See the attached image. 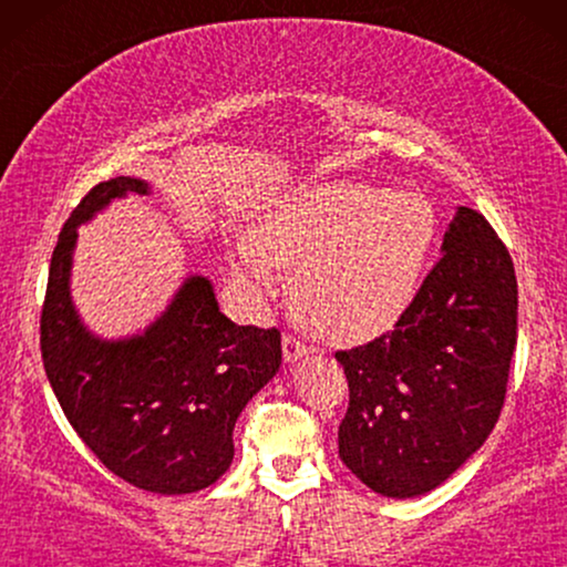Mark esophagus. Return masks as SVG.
<instances>
[{
	"mask_svg": "<svg viewBox=\"0 0 567 567\" xmlns=\"http://www.w3.org/2000/svg\"><path fill=\"white\" fill-rule=\"evenodd\" d=\"M305 355H309V348L301 343L299 338L284 336V361L286 363H297L299 359H305Z\"/></svg>",
	"mask_w": 567,
	"mask_h": 567,
	"instance_id": "obj_1",
	"label": "esophagus"
}]
</instances>
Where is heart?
I'll return each instance as SVG.
<instances>
[{"label":"heart","instance_id":"obj_1","mask_svg":"<svg viewBox=\"0 0 567 567\" xmlns=\"http://www.w3.org/2000/svg\"><path fill=\"white\" fill-rule=\"evenodd\" d=\"M439 235L436 208L417 190L328 181L274 198L252 239H237L229 276L252 309L291 268V305L332 343H367L415 305Z\"/></svg>","mask_w":567,"mask_h":567}]
</instances>
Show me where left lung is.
<instances>
[{
  "label": "left lung",
  "mask_w": 567,
  "mask_h": 567,
  "mask_svg": "<svg viewBox=\"0 0 567 567\" xmlns=\"http://www.w3.org/2000/svg\"><path fill=\"white\" fill-rule=\"evenodd\" d=\"M516 307L508 250L483 214L460 206L410 312L336 353L351 390L338 454L363 485L417 498L485 444L506 398Z\"/></svg>",
  "instance_id": "1"
}]
</instances>
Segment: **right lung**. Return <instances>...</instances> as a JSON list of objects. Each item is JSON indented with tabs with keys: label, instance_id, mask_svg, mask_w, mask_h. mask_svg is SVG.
<instances>
[{
	"label": "right lung",
	"instance_id": "add662e5",
	"mask_svg": "<svg viewBox=\"0 0 567 567\" xmlns=\"http://www.w3.org/2000/svg\"><path fill=\"white\" fill-rule=\"evenodd\" d=\"M142 177L92 188L61 229L41 315L43 369L66 421L113 475L159 495L198 493L235 460L231 431L281 367V332L224 317L214 284L185 276L146 328L103 338L72 297L80 227L115 200L150 196Z\"/></svg>",
	"mask_w": 567,
	"mask_h": 567
}]
</instances>
